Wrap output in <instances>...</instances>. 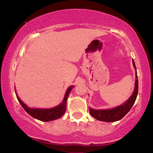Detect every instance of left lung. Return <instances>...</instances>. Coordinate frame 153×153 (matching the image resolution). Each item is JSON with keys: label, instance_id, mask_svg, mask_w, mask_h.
<instances>
[{"label": "left lung", "instance_id": "left-lung-1", "mask_svg": "<svg viewBox=\"0 0 153 153\" xmlns=\"http://www.w3.org/2000/svg\"><path fill=\"white\" fill-rule=\"evenodd\" d=\"M132 64H133V66L135 67V69H136L135 62H134L133 60H132ZM135 78H136V80H135V89H134L133 94H132V96L129 98V99L126 103H124L122 105L117 106V107L111 109L95 110V109H92L90 108L89 109V113H90V115L93 118H95V119L98 120V121H105V122H114V121L121 120L130 110V109L133 106L134 103H135V99L137 98V95H138V81L137 74L135 75Z\"/></svg>", "mask_w": 153, "mask_h": 153}]
</instances>
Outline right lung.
Listing matches in <instances>:
<instances>
[{
	"instance_id": "1",
	"label": "right lung",
	"mask_w": 153,
	"mask_h": 153,
	"mask_svg": "<svg viewBox=\"0 0 153 153\" xmlns=\"http://www.w3.org/2000/svg\"><path fill=\"white\" fill-rule=\"evenodd\" d=\"M73 86H71L68 88L67 92L65 94V96H64V101L63 103L60 105L55 106V107L52 108V109H31L26 105L25 104L21 101V100L18 97L16 94L17 98H18V101L21 104V105L23 106L24 109H25L26 112L27 113L29 114L32 117L36 118V119L40 120V121H50L52 120H55L57 118H59L65 113L66 111V106H67V97L69 95V92L72 90Z\"/></svg>"
}]
</instances>
